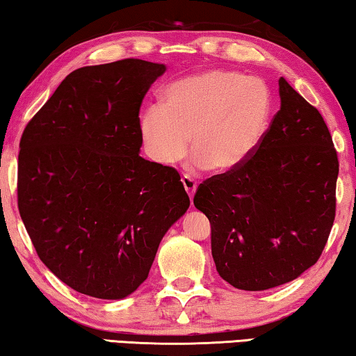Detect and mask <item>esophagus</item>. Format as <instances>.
Returning a JSON list of instances; mask_svg holds the SVG:
<instances>
[{"label": "esophagus", "mask_w": 356, "mask_h": 356, "mask_svg": "<svg viewBox=\"0 0 356 356\" xmlns=\"http://www.w3.org/2000/svg\"><path fill=\"white\" fill-rule=\"evenodd\" d=\"M182 184H184L185 192L188 193L190 200H192L195 192H196V182H195V180H193L192 177H190V176H184V177H182Z\"/></svg>", "instance_id": "34e87169"}]
</instances>
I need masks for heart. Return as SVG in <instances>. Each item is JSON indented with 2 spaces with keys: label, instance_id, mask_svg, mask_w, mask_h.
<instances>
[{
  "label": "heart",
  "instance_id": "heart-1",
  "mask_svg": "<svg viewBox=\"0 0 356 356\" xmlns=\"http://www.w3.org/2000/svg\"><path fill=\"white\" fill-rule=\"evenodd\" d=\"M270 95L262 81L233 70H208L179 79L163 94L161 107L142 111L139 136L160 166L195 153L193 166L230 172L256 150L268 127Z\"/></svg>",
  "mask_w": 356,
  "mask_h": 356
}]
</instances>
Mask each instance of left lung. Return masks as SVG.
I'll return each mask as SVG.
<instances>
[{
	"label": "left lung",
	"mask_w": 356,
	"mask_h": 356,
	"mask_svg": "<svg viewBox=\"0 0 356 356\" xmlns=\"http://www.w3.org/2000/svg\"><path fill=\"white\" fill-rule=\"evenodd\" d=\"M281 107L248 160L204 180L195 208L227 283L265 291L315 265L336 217L337 152L314 105L280 78Z\"/></svg>",
	"instance_id": "1"
}]
</instances>
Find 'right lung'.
Segmentation results:
<instances>
[{"label":"right lung","mask_w":356,"mask_h":356,"mask_svg":"<svg viewBox=\"0 0 356 356\" xmlns=\"http://www.w3.org/2000/svg\"><path fill=\"white\" fill-rule=\"evenodd\" d=\"M164 72L140 59L78 68L24 129L20 217L42 264L81 294L134 293L190 206L176 169L139 156L142 100Z\"/></svg>","instance_id":"1"}]
</instances>
